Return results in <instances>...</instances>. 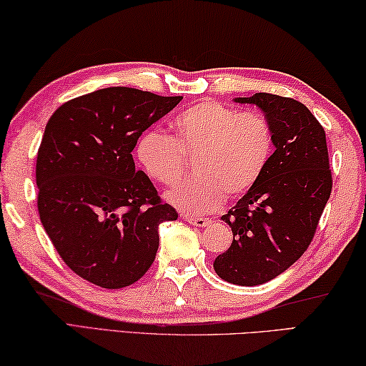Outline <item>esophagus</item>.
Segmentation results:
<instances>
[{"label": "esophagus", "mask_w": 366, "mask_h": 366, "mask_svg": "<svg viewBox=\"0 0 366 366\" xmlns=\"http://www.w3.org/2000/svg\"><path fill=\"white\" fill-rule=\"evenodd\" d=\"M183 219L187 220L188 224L196 225V227H209L212 224V220L204 219V217H194V215H189V214H184Z\"/></svg>", "instance_id": "34e87169"}]
</instances>
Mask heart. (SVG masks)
I'll return each instance as SVG.
<instances>
[{"label":"heart","mask_w":366,"mask_h":366,"mask_svg":"<svg viewBox=\"0 0 366 366\" xmlns=\"http://www.w3.org/2000/svg\"><path fill=\"white\" fill-rule=\"evenodd\" d=\"M173 136L147 131L136 157L149 178L177 184L194 159V178L167 194L170 204L189 215L212 212L225 194L247 193L264 173L274 152L271 124L257 113H242L220 102H199L173 119Z\"/></svg>","instance_id":"obj_1"}]
</instances>
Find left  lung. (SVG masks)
Listing matches in <instances>:
<instances>
[{"label": "left lung", "instance_id": "1", "mask_svg": "<svg viewBox=\"0 0 366 366\" xmlns=\"http://www.w3.org/2000/svg\"><path fill=\"white\" fill-rule=\"evenodd\" d=\"M235 102L259 107L275 147L257 183L222 215L233 242L214 261L220 279L251 287L277 277L307 251L332 177L325 128L302 102L266 92Z\"/></svg>", "mask_w": 366, "mask_h": 366}]
</instances>
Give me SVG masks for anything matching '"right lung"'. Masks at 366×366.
<instances>
[{
    "label": "right lung",
    "mask_w": 366,
    "mask_h": 366,
    "mask_svg": "<svg viewBox=\"0 0 366 366\" xmlns=\"http://www.w3.org/2000/svg\"><path fill=\"white\" fill-rule=\"evenodd\" d=\"M183 97L107 87L66 102L48 119L37 154L41 225L64 264L104 289H123L152 266L162 202L133 149Z\"/></svg>",
    "instance_id": "obj_1"
}]
</instances>
